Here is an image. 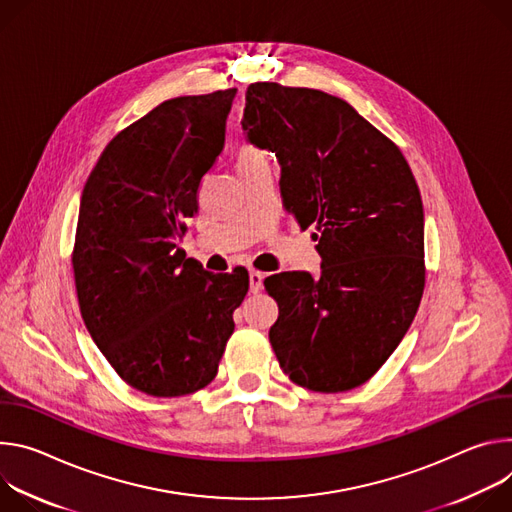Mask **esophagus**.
Returning a JSON list of instances; mask_svg holds the SVG:
<instances>
[{
  "label": "esophagus",
  "instance_id": "obj_1",
  "mask_svg": "<svg viewBox=\"0 0 512 512\" xmlns=\"http://www.w3.org/2000/svg\"><path fill=\"white\" fill-rule=\"evenodd\" d=\"M262 280H264V274H262V272L250 270V291H252V293H260Z\"/></svg>",
  "mask_w": 512,
  "mask_h": 512
}]
</instances>
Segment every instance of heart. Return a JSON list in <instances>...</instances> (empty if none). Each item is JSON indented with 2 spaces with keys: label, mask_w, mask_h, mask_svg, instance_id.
Here are the masks:
<instances>
[{
  "label": "heart",
  "mask_w": 512,
  "mask_h": 512,
  "mask_svg": "<svg viewBox=\"0 0 512 512\" xmlns=\"http://www.w3.org/2000/svg\"><path fill=\"white\" fill-rule=\"evenodd\" d=\"M256 156H260V152H258L256 148H252V146H244V148L240 150L238 164H240V162H246V160H252V158H256Z\"/></svg>",
  "instance_id": "obj_1"
}]
</instances>
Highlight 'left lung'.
<instances>
[{
  "mask_svg": "<svg viewBox=\"0 0 512 512\" xmlns=\"http://www.w3.org/2000/svg\"><path fill=\"white\" fill-rule=\"evenodd\" d=\"M242 128L276 154L280 195L315 225L321 274L264 280L282 372L317 392L364 384L411 327L425 287V215L403 152L344 99L252 83Z\"/></svg>",
  "mask_w": 512,
  "mask_h": 512,
  "instance_id": "left-lung-1",
  "label": "left lung"
}]
</instances>
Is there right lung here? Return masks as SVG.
<instances>
[{
	"mask_svg": "<svg viewBox=\"0 0 512 512\" xmlns=\"http://www.w3.org/2000/svg\"><path fill=\"white\" fill-rule=\"evenodd\" d=\"M236 91L156 105L105 146L81 195L73 270L83 321L113 370L150 396L215 378L248 293V270L211 274L179 248Z\"/></svg>",
	"mask_w": 512,
	"mask_h": 512,
	"instance_id": "obj_1",
	"label": "right lung"
}]
</instances>
